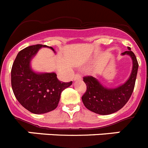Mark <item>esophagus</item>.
I'll return each mask as SVG.
<instances>
[{
	"mask_svg": "<svg viewBox=\"0 0 148 148\" xmlns=\"http://www.w3.org/2000/svg\"><path fill=\"white\" fill-rule=\"evenodd\" d=\"M82 75L80 74H76L74 77V81H77V80H81L82 79Z\"/></svg>",
	"mask_w": 148,
	"mask_h": 148,
	"instance_id": "34e87169",
	"label": "esophagus"
}]
</instances>
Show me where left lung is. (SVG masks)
I'll use <instances>...</instances> for the list:
<instances>
[{
    "label": "left lung",
    "instance_id": "obj_1",
    "mask_svg": "<svg viewBox=\"0 0 148 148\" xmlns=\"http://www.w3.org/2000/svg\"><path fill=\"white\" fill-rule=\"evenodd\" d=\"M128 50L122 56H130L133 68L130 77L125 84L116 88H107L92 76H85L83 81L87 85V90L82 96V101L89 110L100 115L116 113L124 107L130 99L135 87L138 64L135 54L128 47Z\"/></svg>",
    "mask_w": 148,
    "mask_h": 148
}]
</instances>
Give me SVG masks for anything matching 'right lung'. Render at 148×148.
Here are the masks:
<instances>
[{
	"mask_svg": "<svg viewBox=\"0 0 148 148\" xmlns=\"http://www.w3.org/2000/svg\"><path fill=\"white\" fill-rule=\"evenodd\" d=\"M42 44L27 47L20 51L13 62L11 70V84L17 100L23 108L35 114H43L58 107L61 93L73 84L61 82L55 73H38L34 72L30 62Z\"/></svg>",
	"mask_w": 148,
	"mask_h": 148,
	"instance_id": "add662e5",
	"label": "right lung"
}]
</instances>
